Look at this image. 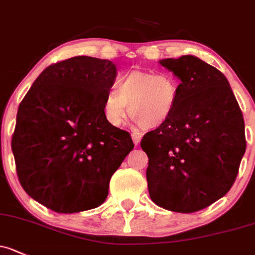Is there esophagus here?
<instances>
[{
    "instance_id": "esophagus-1",
    "label": "esophagus",
    "mask_w": 255,
    "mask_h": 255,
    "mask_svg": "<svg viewBox=\"0 0 255 255\" xmlns=\"http://www.w3.org/2000/svg\"><path fill=\"white\" fill-rule=\"evenodd\" d=\"M132 139H133V143H134V145H138L139 143H140V139H141V134L140 133H132Z\"/></svg>"
}]
</instances>
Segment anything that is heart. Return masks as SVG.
I'll use <instances>...</instances> for the list:
<instances>
[{"label": "heart", "instance_id": "heart-1", "mask_svg": "<svg viewBox=\"0 0 255 255\" xmlns=\"http://www.w3.org/2000/svg\"><path fill=\"white\" fill-rule=\"evenodd\" d=\"M179 94V80L167 72L134 69L119 82V88L107 93L104 115L112 126H121L129 116L144 129L167 122L175 112Z\"/></svg>", "mask_w": 255, "mask_h": 255}]
</instances>
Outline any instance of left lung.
Returning <instances> with one entry per match:
<instances>
[{
    "label": "left lung",
    "instance_id": "8db88e82",
    "mask_svg": "<svg viewBox=\"0 0 255 255\" xmlns=\"http://www.w3.org/2000/svg\"><path fill=\"white\" fill-rule=\"evenodd\" d=\"M161 66L181 80L175 112L148 132L146 181L156 205L195 213L224 197L246 151L245 121L226 77L195 56L166 58Z\"/></svg>",
    "mask_w": 255,
    "mask_h": 255
}]
</instances>
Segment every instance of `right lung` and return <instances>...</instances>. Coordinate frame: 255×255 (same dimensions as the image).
<instances>
[{
  "label": "right lung",
  "instance_id": "1",
  "mask_svg": "<svg viewBox=\"0 0 255 255\" xmlns=\"http://www.w3.org/2000/svg\"><path fill=\"white\" fill-rule=\"evenodd\" d=\"M115 78L111 61L77 56L45 68L19 104L12 136L18 178L56 213L103 204L111 176L134 146L104 115Z\"/></svg>",
  "mask_w": 255,
  "mask_h": 255
}]
</instances>
